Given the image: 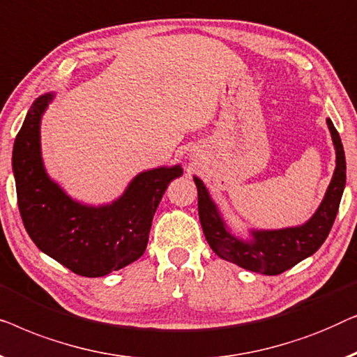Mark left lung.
<instances>
[{"label":"left lung","instance_id":"1","mask_svg":"<svg viewBox=\"0 0 357 357\" xmlns=\"http://www.w3.org/2000/svg\"><path fill=\"white\" fill-rule=\"evenodd\" d=\"M327 124L335 145L336 167L322 204L307 222L299 227L281 229H250V239L238 238L231 233L220 213L217 204L210 197L204 181L194 176L199 195V218L205 239L215 254L249 272L280 275L294 267L301 260L317 252L325 243L338 213L341 195L346 185V160L338 130L331 119Z\"/></svg>","mask_w":357,"mask_h":357}]
</instances>
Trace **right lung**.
Returning <instances> with one entry per match:
<instances>
[{
  "instance_id": "1",
  "label": "right lung",
  "mask_w": 357,
  "mask_h": 357,
  "mask_svg": "<svg viewBox=\"0 0 357 357\" xmlns=\"http://www.w3.org/2000/svg\"><path fill=\"white\" fill-rule=\"evenodd\" d=\"M53 97L45 93L35 100L14 140L19 212L42 252L80 277H105L144 254L155 210L183 168L174 165L139 173L112 204L77 202L48 176L43 165L40 123Z\"/></svg>"
}]
</instances>
